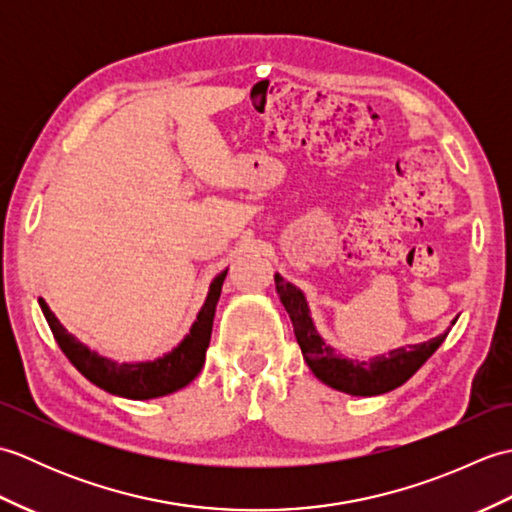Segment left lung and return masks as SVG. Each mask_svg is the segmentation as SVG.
Returning a JSON list of instances; mask_svg holds the SVG:
<instances>
[{"instance_id": "1", "label": "left lung", "mask_w": 512, "mask_h": 512, "mask_svg": "<svg viewBox=\"0 0 512 512\" xmlns=\"http://www.w3.org/2000/svg\"><path fill=\"white\" fill-rule=\"evenodd\" d=\"M275 286L312 374L328 387L352 396L387 394V391L407 383L449 334L447 330L431 341L398 347L389 354L369 358V361H352V358L336 354L334 347L323 341V336L314 328L306 295L297 286H292L279 273L275 275ZM455 321L458 319H453L451 325Z\"/></svg>"}]
</instances>
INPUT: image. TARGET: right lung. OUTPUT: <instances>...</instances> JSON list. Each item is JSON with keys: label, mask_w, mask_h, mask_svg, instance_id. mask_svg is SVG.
I'll list each match as a JSON object with an SVG mask.
<instances>
[{"label": "right lung", "mask_w": 512, "mask_h": 512, "mask_svg": "<svg viewBox=\"0 0 512 512\" xmlns=\"http://www.w3.org/2000/svg\"><path fill=\"white\" fill-rule=\"evenodd\" d=\"M228 268L222 270L211 281L209 295L202 310L198 312V319L193 321L189 334L184 336L178 347H173L165 356L156 358V361H143V363H116L112 358L99 356L92 352L88 345H83L74 334L63 328L59 319L54 317L48 303L39 297V306L43 317H46L50 330L54 334V341L59 343L61 352L70 358V363L79 369V372L105 391L114 396L132 398V400H149L158 396H167L187 387L191 380L200 374L204 365L206 347L211 341L213 330V317L215 306L220 301V292Z\"/></svg>", "instance_id": "1"}]
</instances>
